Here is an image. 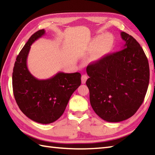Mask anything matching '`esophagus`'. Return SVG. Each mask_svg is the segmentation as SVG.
<instances>
[{"label": "esophagus", "instance_id": "34e87169", "mask_svg": "<svg viewBox=\"0 0 155 155\" xmlns=\"http://www.w3.org/2000/svg\"><path fill=\"white\" fill-rule=\"evenodd\" d=\"M87 78H88V77H87L86 74L82 75V77H81V83H83V84L85 83H86V81L87 80Z\"/></svg>", "mask_w": 155, "mask_h": 155}]
</instances>
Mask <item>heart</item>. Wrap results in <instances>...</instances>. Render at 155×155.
<instances>
[{"label": "heart", "instance_id": "heart-1", "mask_svg": "<svg viewBox=\"0 0 155 155\" xmlns=\"http://www.w3.org/2000/svg\"><path fill=\"white\" fill-rule=\"evenodd\" d=\"M114 38L109 33L99 35L93 38L88 45V51H95L93 58L99 60L110 52L113 48Z\"/></svg>", "mask_w": 155, "mask_h": 155}]
</instances>
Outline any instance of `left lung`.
Instances as JSON below:
<instances>
[{"label": "left lung", "instance_id": "1", "mask_svg": "<svg viewBox=\"0 0 155 155\" xmlns=\"http://www.w3.org/2000/svg\"><path fill=\"white\" fill-rule=\"evenodd\" d=\"M122 50L88 65L90 103L96 114L109 122L128 119L140 107L149 83L148 59L138 42L121 32Z\"/></svg>", "mask_w": 155, "mask_h": 155}]
</instances>
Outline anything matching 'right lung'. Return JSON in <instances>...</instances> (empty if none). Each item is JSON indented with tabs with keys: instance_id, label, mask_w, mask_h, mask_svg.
<instances>
[{
	"instance_id": "1",
	"label": "right lung",
	"mask_w": 155,
	"mask_h": 155,
	"mask_svg": "<svg viewBox=\"0 0 155 155\" xmlns=\"http://www.w3.org/2000/svg\"><path fill=\"white\" fill-rule=\"evenodd\" d=\"M41 29L30 37L17 56L13 72V89L19 109L29 119L39 124L52 123L61 117L70 98L81 84L79 72H58L39 80L31 74L27 59L31 44L45 35Z\"/></svg>"
}]
</instances>
